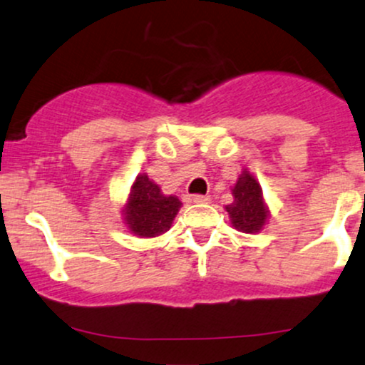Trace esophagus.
<instances>
[{
  "label": "esophagus",
  "mask_w": 365,
  "mask_h": 365,
  "mask_svg": "<svg viewBox=\"0 0 365 365\" xmlns=\"http://www.w3.org/2000/svg\"><path fill=\"white\" fill-rule=\"evenodd\" d=\"M192 201H195V203L205 205V203H210V198H208V196H205V195H195V196H192Z\"/></svg>",
  "instance_id": "34e87169"
}]
</instances>
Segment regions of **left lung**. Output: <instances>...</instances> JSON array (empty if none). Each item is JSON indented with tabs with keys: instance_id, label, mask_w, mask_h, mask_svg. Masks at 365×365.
<instances>
[{
	"instance_id": "obj_1",
	"label": "left lung",
	"mask_w": 365,
	"mask_h": 365,
	"mask_svg": "<svg viewBox=\"0 0 365 365\" xmlns=\"http://www.w3.org/2000/svg\"><path fill=\"white\" fill-rule=\"evenodd\" d=\"M234 201L227 205L230 224L244 234H256L267 225L269 210L264 203L263 190L258 179L247 169H242L237 182L232 186Z\"/></svg>"
}]
</instances>
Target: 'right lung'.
<instances>
[{
  "label": "right lung",
  "mask_w": 365,
  "mask_h": 365,
  "mask_svg": "<svg viewBox=\"0 0 365 365\" xmlns=\"http://www.w3.org/2000/svg\"><path fill=\"white\" fill-rule=\"evenodd\" d=\"M182 203L178 196H165L147 174L136 175L123 207V220L138 237H158L173 225Z\"/></svg>",
  "instance_id": "right-lung-1"
}]
</instances>
